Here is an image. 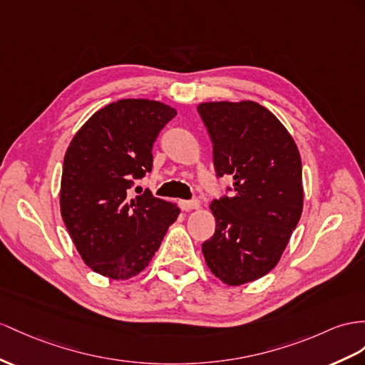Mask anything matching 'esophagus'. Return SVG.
<instances>
[{"instance_id": "obj_1", "label": "esophagus", "mask_w": 365, "mask_h": 365, "mask_svg": "<svg viewBox=\"0 0 365 365\" xmlns=\"http://www.w3.org/2000/svg\"><path fill=\"white\" fill-rule=\"evenodd\" d=\"M180 208L183 211H191V210H199L200 202L199 200H180Z\"/></svg>"}]
</instances>
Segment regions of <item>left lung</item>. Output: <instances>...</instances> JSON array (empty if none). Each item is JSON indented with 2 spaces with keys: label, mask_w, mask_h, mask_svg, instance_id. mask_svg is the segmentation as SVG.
Here are the masks:
<instances>
[{
  "label": "left lung",
  "mask_w": 365,
  "mask_h": 365,
  "mask_svg": "<svg viewBox=\"0 0 365 365\" xmlns=\"http://www.w3.org/2000/svg\"><path fill=\"white\" fill-rule=\"evenodd\" d=\"M212 140L217 175H231V197L212 200L216 232L203 257L223 284L239 287L277 265L304 208L302 162L294 138L256 101L197 106Z\"/></svg>",
  "instance_id": "left-lung-1"
}]
</instances>
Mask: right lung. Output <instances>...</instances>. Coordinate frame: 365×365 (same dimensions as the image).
I'll return each instance as SVG.
<instances>
[{"label":"right lung","mask_w":365,"mask_h":365,"mask_svg":"<svg viewBox=\"0 0 365 365\" xmlns=\"http://www.w3.org/2000/svg\"><path fill=\"white\" fill-rule=\"evenodd\" d=\"M177 110L162 101L125 98L98 109L64 154L60 211L78 255L93 272L126 280L142 273L180 210L133 179L153 168V145Z\"/></svg>","instance_id":"add662e5"}]
</instances>
